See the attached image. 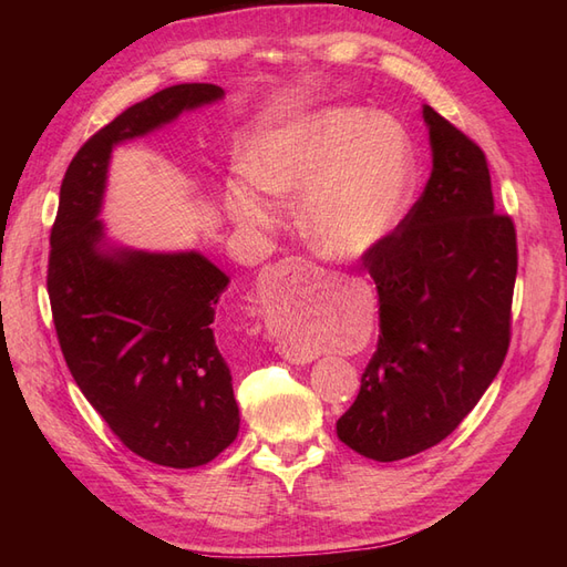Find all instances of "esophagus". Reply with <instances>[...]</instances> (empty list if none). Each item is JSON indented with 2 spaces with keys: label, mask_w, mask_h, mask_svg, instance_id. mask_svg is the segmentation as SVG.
<instances>
[{
  "label": "esophagus",
  "mask_w": 567,
  "mask_h": 567,
  "mask_svg": "<svg viewBox=\"0 0 567 567\" xmlns=\"http://www.w3.org/2000/svg\"><path fill=\"white\" fill-rule=\"evenodd\" d=\"M305 267H310L305 257H286V260H279L271 267H267L262 271V279H260L262 298H274V293H281V288ZM284 354L290 359V362H307V359H310V357H302V354L293 352L290 348H284Z\"/></svg>",
  "instance_id": "obj_1"
}]
</instances>
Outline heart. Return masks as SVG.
<instances>
[{
	"instance_id": "b5f03b06",
	"label": "heart",
	"mask_w": 567,
	"mask_h": 567,
	"mask_svg": "<svg viewBox=\"0 0 567 567\" xmlns=\"http://www.w3.org/2000/svg\"><path fill=\"white\" fill-rule=\"evenodd\" d=\"M248 179L274 196L303 194L302 227L326 257H357L390 231L406 188L398 127L362 109H331L257 140ZM229 213L267 227L271 213L246 186L229 188Z\"/></svg>"
}]
</instances>
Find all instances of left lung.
I'll return each instance as SVG.
<instances>
[{
    "label": "left lung",
    "instance_id": "left-lung-1",
    "mask_svg": "<svg viewBox=\"0 0 567 567\" xmlns=\"http://www.w3.org/2000/svg\"><path fill=\"white\" fill-rule=\"evenodd\" d=\"M433 173L421 198L362 255L381 336L336 423L350 450L400 461L435 447L480 402L511 342L516 227L494 213L483 148L423 106Z\"/></svg>",
    "mask_w": 567,
    "mask_h": 567
}]
</instances>
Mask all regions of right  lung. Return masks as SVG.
I'll return each instance as SVG.
<instances>
[{"label": "right lung", "instance_id": "1", "mask_svg": "<svg viewBox=\"0 0 567 567\" xmlns=\"http://www.w3.org/2000/svg\"><path fill=\"white\" fill-rule=\"evenodd\" d=\"M221 96L217 84H173L92 134L65 169L49 236L47 290L68 369L115 437L167 468L213 461L241 423L213 333L229 277L194 250L106 248L96 217L115 144Z\"/></svg>", "mask_w": 567, "mask_h": 567}]
</instances>
